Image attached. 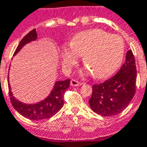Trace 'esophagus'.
Listing matches in <instances>:
<instances>
[{
    "label": "esophagus",
    "mask_w": 147,
    "mask_h": 147,
    "mask_svg": "<svg viewBox=\"0 0 147 147\" xmlns=\"http://www.w3.org/2000/svg\"><path fill=\"white\" fill-rule=\"evenodd\" d=\"M82 85H83L82 82H79L78 81H76V80H71V82H70V85L71 86H80Z\"/></svg>",
    "instance_id": "34e87169"
}]
</instances>
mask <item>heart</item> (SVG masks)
<instances>
[{"mask_svg":"<svg viewBox=\"0 0 147 147\" xmlns=\"http://www.w3.org/2000/svg\"><path fill=\"white\" fill-rule=\"evenodd\" d=\"M124 43L119 36L110 35L101 29H89L76 34L70 46L62 47L61 57L63 67L69 70L83 56L85 72L102 79L113 74L121 65Z\"/></svg>","mask_w":147,"mask_h":147,"instance_id":"1","label":"heart"}]
</instances>
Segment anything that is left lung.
Segmentation results:
<instances>
[{
    "label": "left lung",
    "mask_w": 147,
    "mask_h": 147,
    "mask_svg": "<svg viewBox=\"0 0 147 147\" xmlns=\"http://www.w3.org/2000/svg\"><path fill=\"white\" fill-rule=\"evenodd\" d=\"M137 71L131 50L126 55V61L117 74L100 84L92 85L88 100L93 112L103 116L122 112L128 106L135 92Z\"/></svg>",
    "instance_id": "1"
}]
</instances>
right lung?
<instances>
[{"label": "right lung", "mask_w": 147, "mask_h": 147, "mask_svg": "<svg viewBox=\"0 0 147 147\" xmlns=\"http://www.w3.org/2000/svg\"><path fill=\"white\" fill-rule=\"evenodd\" d=\"M36 39L37 32L35 29H34L22 38L14 53V56L19 53L26 44L35 41ZM8 82L10 100L14 109L25 118L29 119L31 120H41L51 117L52 115L56 114L62 109L64 103L63 95L65 90L69 86L70 80L67 79L65 81H59L55 82L50 94L44 100L35 104H25L20 100H18L15 96H13L12 94L11 86L9 84V77L8 78Z\"/></svg>", "instance_id": "right-lung-1"}]
</instances>
